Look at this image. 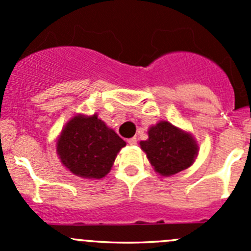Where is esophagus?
Instances as JSON below:
<instances>
[{"mask_svg": "<svg viewBox=\"0 0 251 251\" xmlns=\"http://www.w3.org/2000/svg\"><path fill=\"white\" fill-rule=\"evenodd\" d=\"M127 142H128V144H130V146H136V143H137V138L132 137V138H130V140H128Z\"/></svg>", "mask_w": 251, "mask_h": 251, "instance_id": "34e87169", "label": "esophagus"}]
</instances>
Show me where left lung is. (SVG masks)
Segmentation results:
<instances>
[{"label":"left lung","instance_id":"8db88e82","mask_svg":"<svg viewBox=\"0 0 251 251\" xmlns=\"http://www.w3.org/2000/svg\"><path fill=\"white\" fill-rule=\"evenodd\" d=\"M154 171L160 176H173L193 165L199 146L191 132L161 120L148 128V140L141 141Z\"/></svg>","mask_w":251,"mask_h":251}]
</instances>
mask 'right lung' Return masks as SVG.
<instances>
[{"instance_id":"add662e5","label":"right lung","mask_w":251,"mask_h":251,"mask_svg":"<svg viewBox=\"0 0 251 251\" xmlns=\"http://www.w3.org/2000/svg\"><path fill=\"white\" fill-rule=\"evenodd\" d=\"M126 142L97 114L73 116L57 137L55 149L67 170L82 178H102Z\"/></svg>"}]
</instances>
